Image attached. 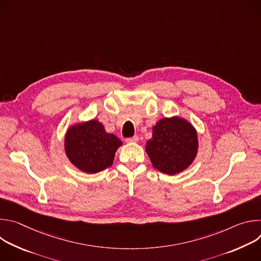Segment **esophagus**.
Instances as JSON below:
<instances>
[{"label": "esophagus", "instance_id": "1", "mask_svg": "<svg viewBox=\"0 0 261 261\" xmlns=\"http://www.w3.org/2000/svg\"><path fill=\"white\" fill-rule=\"evenodd\" d=\"M136 141H138V136L137 135L126 138V142H128V143H132V142H136Z\"/></svg>", "mask_w": 261, "mask_h": 261}]
</instances>
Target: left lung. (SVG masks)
I'll return each instance as SVG.
<instances>
[{
  "label": "left lung",
  "mask_w": 261,
  "mask_h": 261,
  "mask_svg": "<svg viewBox=\"0 0 261 261\" xmlns=\"http://www.w3.org/2000/svg\"><path fill=\"white\" fill-rule=\"evenodd\" d=\"M197 134L193 126L179 118L162 119L153 128L145 151L153 166L167 174L187 168L197 154Z\"/></svg>",
  "instance_id": "left-lung-1"
}]
</instances>
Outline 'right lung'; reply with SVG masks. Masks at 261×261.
<instances>
[{"mask_svg":"<svg viewBox=\"0 0 261 261\" xmlns=\"http://www.w3.org/2000/svg\"><path fill=\"white\" fill-rule=\"evenodd\" d=\"M122 141L107 133L96 120L71 127L65 137L69 160L87 173H96L113 165L116 151Z\"/></svg>","mask_w":261,"mask_h":261,"instance_id":"add662e5","label":"right lung"}]
</instances>
